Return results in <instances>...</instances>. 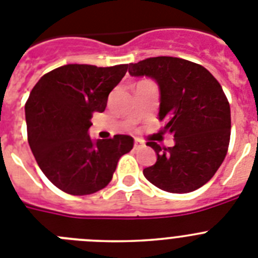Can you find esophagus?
<instances>
[{"instance_id": "esophagus-1", "label": "esophagus", "mask_w": 258, "mask_h": 258, "mask_svg": "<svg viewBox=\"0 0 258 258\" xmlns=\"http://www.w3.org/2000/svg\"><path fill=\"white\" fill-rule=\"evenodd\" d=\"M141 146H143V143L141 142L140 140H136V141H134V149H140Z\"/></svg>"}]
</instances>
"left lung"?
Returning <instances> with one entry per match:
<instances>
[{
  "label": "left lung",
  "mask_w": 258,
  "mask_h": 258,
  "mask_svg": "<svg viewBox=\"0 0 258 258\" xmlns=\"http://www.w3.org/2000/svg\"><path fill=\"white\" fill-rule=\"evenodd\" d=\"M131 76L154 79L160 90L159 120L173 147L147 142L156 152L143 174L160 190L186 194L206 184L227 154L230 104L220 83L203 66L173 56H155L129 64Z\"/></svg>",
  "instance_id": "8db88e82"
}]
</instances>
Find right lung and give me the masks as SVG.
<instances>
[{
    "mask_svg": "<svg viewBox=\"0 0 258 258\" xmlns=\"http://www.w3.org/2000/svg\"><path fill=\"white\" fill-rule=\"evenodd\" d=\"M127 64H67L38 80L26 103L28 143L50 182L71 195H90L112 179L118 159L133 149V138L117 134L93 141L94 112H103L108 94Z\"/></svg>",
    "mask_w": 258,
    "mask_h": 258,
    "instance_id": "right-lung-1",
    "label": "right lung"
}]
</instances>
